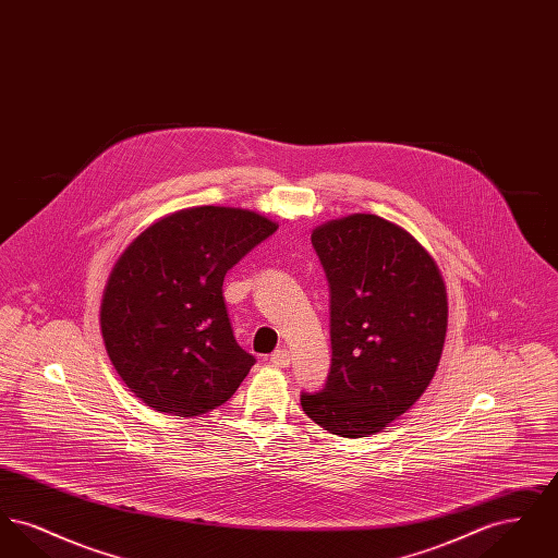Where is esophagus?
Returning a JSON list of instances; mask_svg holds the SVG:
<instances>
[{
    "instance_id": "34e87169",
    "label": "esophagus",
    "mask_w": 558,
    "mask_h": 558,
    "mask_svg": "<svg viewBox=\"0 0 558 558\" xmlns=\"http://www.w3.org/2000/svg\"><path fill=\"white\" fill-rule=\"evenodd\" d=\"M271 364L276 366V368H289L291 366V351L289 349H278V351H274L271 353Z\"/></svg>"
}]
</instances>
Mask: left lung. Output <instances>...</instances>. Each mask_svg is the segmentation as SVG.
Returning a JSON list of instances; mask_svg holds the SVG:
<instances>
[{"label":"left lung","mask_w":558,"mask_h":558,"mask_svg":"<svg viewBox=\"0 0 558 558\" xmlns=\"http://www.w3.org/2000/svg\"><path fill=\"white\" fill-rule=\"evenodd\" d=\"M312 244L330 284L332 366L301 405L332 435L371 437L410 410L437 372L446 282L418 240L371 213L322 223Z\"/></svg>","instance_id":"obj_1"}]
</instances>
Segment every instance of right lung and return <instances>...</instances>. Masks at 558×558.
I'll return each mask as SVG.
<instances>
[{
  "label": "right lung",
  "instance_id": "1",
  "mask_svg": "<svg viewBox=\"0 0 558 558\" xmlns=\"http://www.w3.org/2000/svg\"><path fill=\"white\" fill-rule=\"evenodd\" d=\"M278 223L236 207H192L150 223L108 274L100 330L135 398L157 412L201 416L226 403L255 364L236 343L223 276Z\"/></svg>",
  "mask_w": 558,
  "mask_h": 558
}]
</instances>
